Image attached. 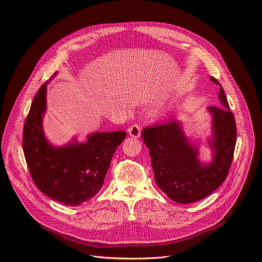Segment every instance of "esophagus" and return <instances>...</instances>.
<instances>
[{
  "instance_id": "esophagus-1",
  "label": "esophagus",
  "mask_w": 262,
  "mask_h": 262,
  "mask_svg": "<svg viewBox=\"0 0 262 262\" xmlns=\"http://www.w3.org/2000/svg\"><path fill=\"white\" fill-rule=\"evenodd\" d=\"M128 135L135 139L140 138L141 136V126L138 124H133L129 128H128Z\"/></svg>"
}]
</instances>
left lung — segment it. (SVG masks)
Instances as JSON below:
<instances>
[{
  "instance_id": "left-lung-1",
  "label": "left lung",
  "mask_w": 262,
  "mask_h": 262,
  "mask_svg": "<svg viewBox=\"0 0 262 262\" xmlns=\"http://www.w3.org/2000/svg\"><path fill=\"white\" fill-rule=\"evenodd\" d=\"M211 82L219 85L213 78ZM220 106H208L212 116V136L207 140L212 150L208 164L199 160V144L184 135L178 119L143 129L142 137L149 149L155 179L159 188L173 201L188 204L199 201L224 182L228 175L236 143L233 114L220 85Z\"/></svg>"
}]
</instances>
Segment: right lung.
Returning <instances> with one entry per match:
<instances>
[{
    "mask_svg": "<svg viewBox=\"0 0 262 262\" xmlns=\"http://www.w3.org/2000/svg\"><path fill=\"white\" fill-rule=\"evenodd\" d=\"M48 83L36 93L26 119L24 155L32 179L40 192L65 205L77 206L100 191L112 158L126 133L96 132L83 143L73 139L61 147L52 145L42 126Z\"/></svg>",
    "mask_w": 262,
    "mask_h": 262,
    "instance_id": "obj_1",
    "label": "right lung"
}]
</instances>
